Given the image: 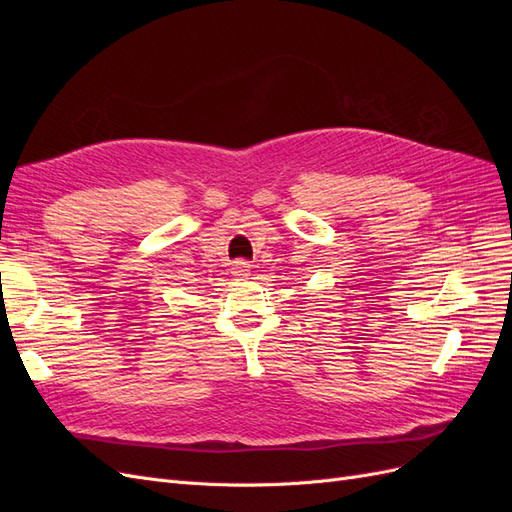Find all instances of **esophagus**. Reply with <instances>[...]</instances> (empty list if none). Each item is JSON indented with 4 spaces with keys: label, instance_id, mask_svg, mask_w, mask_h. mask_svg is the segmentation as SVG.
Segmentation results:
<instances>
[{
    "label": "esophagus",
    "instance_id": "34e87169",
    "mask_svg": "<svg viewBox=\"0 0 512 512\" xmlns=\"http://www.w3.org/2000/svg\"><path fill=\"white\" fill-rule=\"evenodd\" d=\"M250 271H252V265L247 260L239 258L232 262V275L239 277V280H245V277H250Z\"/></svg>",
    "mask_w": 512,
    "mask_h": 512
}]
</instances>
